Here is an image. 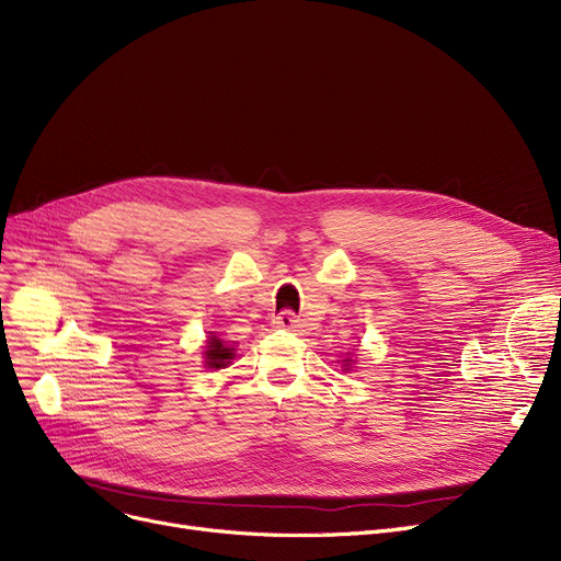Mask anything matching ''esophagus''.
Returning <instances> with one entry per match:
<instances>
[{
	"label": "esophagus",
	"instance_id": "1",
	"mask_svg": "<svg viewBox=\"0 0 561 561\" xmlns=\"http://www.w3.org/2000/svg\"><path fill=\"white\" fill-rule=\"evenodd\" d=\"M275 325L277 328H284V330H293L298 325V316L293 313L290 309H284V311H279L277 316H275Z\"/></svg>",
	"mask_w": 561,
	"mask_h": 561
}]
</instances>
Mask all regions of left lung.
Returning a JSON list of instances; mask_svg holds the SVG:
<instances>
[{
    "label": "left lung",
    "instance_id": "left-lung-1",
    "mask_svg": "<svg viewBox=\"0 0 561 561\" xmlns=\"http://www.w3.org/2000/svg\"><path fill=\"white\" fill-rule=\"evenodd\" d=\"M345 362H350V359H345ZM345 370H347V368H345Z\"/></svg>",
    "mask_w": 561,
    "mask_h": 561
}]
</instances>
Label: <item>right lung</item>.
<instances>
[{"instance_id": "right-lung-1", "label": "right lung", "mask_w": 561, "mask_h": 561, "mask_svg": "<svg viewBox=\"0 0 561 561\" xmlns=\"http://www.w3.org/2000/svg\"><path fill=\"white\" fill-rule=\"evenodd\" d=\"M204 355H206V366L209 368H225L233 357V347H227L220 339H216V334H211Z\"/></svg>"}]
</instances>
